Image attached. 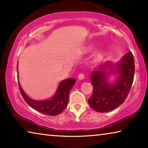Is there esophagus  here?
<instances>
[{"label": "esophagus", "instance_id": "1", "mask_svg": "<svg viewBox=\"0 0 148 148\" xmlns=\"http://www.w3.org/2000/svg\"><path fill=\"white\" fill-rule=\"evenodd\" d=\"M78 79L79 80H82V79H84V74H79L78 75Z\"/></svg>", "mask_w": 148, "mask_h": 148}]
</instances>
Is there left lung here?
I'll use <instances>...</instances> for the list:
<instances>
[{"instance_id":"obj_1","label":"left lung","mask_w":148,"mask_h":148,"mask_svg":"<svg viewBox=\"0 0 148 148\" xmlns=\"http://www.w3.org/2000/svg\"><path fill=\"white\" fill-rule=\"evenodd\" d=\"M116 75L113 82L109 77ZM134 75V61L131 51L124 55L116 64L106 61L91 72L90 79L93 92L88 99L89 105L98 112H108L124 102L129 93Z\"/></svg>"}]
</instances>
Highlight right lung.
Instances as JSON below:
<instances>
[{"label":"right lung","mask_w":148,"mask_h":148,"mask_svg":"<svg viewBox=\"0 0 148 148\" xmlns=\"http://www.w3.org/2000/svg\"><path fill=\"white\" fill-rule=\"evenodd\" d=\"M17 77L19 78V75ZM75 83L76 79L72 77L62 80L59 83L57 91L53 96L50 99L43 101H37L30 98L23 91L19 83V87L22 97L30 106L40 113L55 116L61 114L66 108L70 91Z\"/></svg>","instance_id":"add662e5"}]
</instances>
